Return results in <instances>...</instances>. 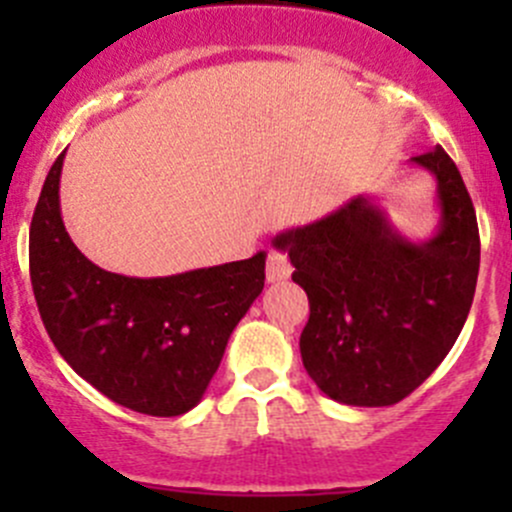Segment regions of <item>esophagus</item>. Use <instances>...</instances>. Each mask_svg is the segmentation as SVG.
<instances>
[{"mask_svg": "<svg viewBox=\"0 0 512 512\" xmlns=\"http://www.w3.org/2000/svg\"><path fill=\"white\" fill-rule=\"evenodd\" d=\"M267 282H282L292 275V265H289L287 255L280 250H270L267 255Z\"/></svg>", "mask_w": 512, "mask_h": 512, "instance_id": "1", "label": "esophagus"}]
</instances>
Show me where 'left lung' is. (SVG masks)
Masks as SVG:
<instances>
[{"instance_id": "1", "label": "left lung", "mask_w": 512, "mask_h": 512, "mask_svg": "<svg viewBox=\"0 0 512 512\" xmlns=\"http://www.w3.org/2000/svg\"><path fill=\"white\" fill-rule=\"evenodd\" d=\"M411 163L436 178L441 220L428 240L401 235L369 195L275 237L309 297L304 369L339 404H399L446 359L471 312L480 267L471 195L441 146Z\"/></svg>"}]
</instances>
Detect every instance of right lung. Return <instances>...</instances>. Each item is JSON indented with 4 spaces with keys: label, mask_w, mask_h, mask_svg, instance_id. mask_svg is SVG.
Here are the masks:
<instances>
[{
    "label": "right lung",
    "mask_w": 512,
    "mask_h": 512,
    "mask_svg": "<svg viewBox=\"0 0 512 512\" xmlns=\"http://www.w3.org/2000/svg\"><path fill=\"white\" fill-rule=\"evenodd\" d=\"M64 153L46 175L29 230L41 322L66 364L103 396L138 414H185L200 404L232 329L260 297L267 255L170 277L101 270L61 220Z\"/></svg>",
    "instance_id": "obj_1"
}]
</instances>
